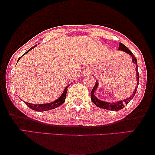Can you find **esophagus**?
I'll return each mask as SVG.
<instances>
[{"label": "esophagus", "mask_w": 155, "mask_h": 155, "mask_svg": "<svg viewBox=\"0 0 155 155\" xmlns=\"http://www.w3.org/2000/svg\"><path fill=\"white\" fill-rule=\"evenodd\" d=\"M84 74H86V75L90 74V70H86V71H84Z\"/></svg>", "instance_id": "esophagus-1"}]
</instances>
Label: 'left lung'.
<instances>
[{"mask_svg":"<svg viewBox=\"0 0 155 155\" xmlns=\"http://www.w3.org/2000/svg\"><path fill=\"white\" fill-rule=\"evenodd\" d=\"M118 50L123 51H125L127 54H128L129 55H130L132 56V61L133 63H135V71H136V81H137V84H136V87L135 89V91L133 93V95L131 97H129L128 99H124L123 101H118V102L116 103H110V102H105V101H101L97 98L96 97L94 96V92L96 90V89L97 88V86H98V82L96 80V83H95V85L93 87L92 92H91V99H92V102L97 107H98L99 108H101V109H107V110H111V111H118V110L122 109L123 108L125 107V105L128 104L130 102V101L133 98V97L135 96V93L137 92V86L139 84V73H138V71H137V59L135 58V56L133 55L132 52L130 51V50L128 49V47H126L124 44H123L122 43L119 44V47H118Z\"/></svg>","mask_w":155,"mask_h":155,"instance_id":"left-lung-1","label":"left lung"}]
</instances>
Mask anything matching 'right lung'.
I'll return each instance as SVG.
<instances>
[{"instance_id":"1","label":"right lung","mask_w":155,"mask_h":155,"mask_svg":"<svg viewBox=\"0 0 155 155\" xmlns=\"http://www.w3.org/2000/svg\"><path fill=\"white\" fill-rule=\"evenodd\" d=\"M37 46V44L33 46V47H31V48H29V49L25 53V54H27V53H28L29 51L32 49L33 48H35V46ZM24 54V55H25ZM22 57V56H21ZM21 57L18 58V61L20 60ZM68 85L66 87H65L64 92H63V94L61 96L59 97L58 99H56V101H53L51 103H48V104H30V103H27V102H25V104H26L27 107L30 108L32 110H35V111H48V110H51V109H55V108H57L59 106H61V104H63V103L65 102V95H66V93H67V89L68 88Z\"/></svg>"}]
</instances>
